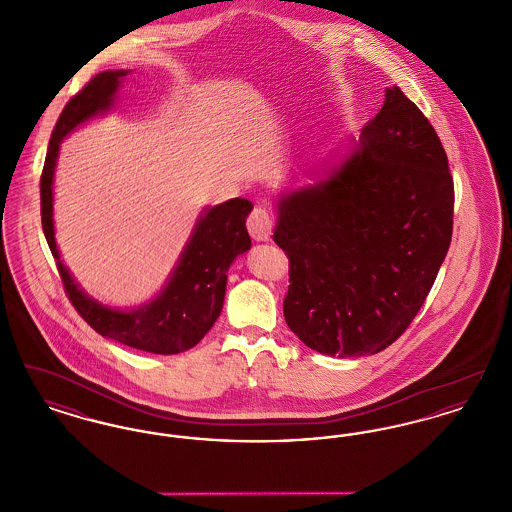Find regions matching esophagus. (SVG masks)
<instances>
[{
    "instance_id": "34e87169",
    "label": "esophagus",
    "mask_w": 512,
    "mask_h": 512,
    "mask_svg": "<svg viewBox=\"0 0 512 512\" xmlns=\"http://www.w3.org/2000/svg\"><path fill=\"white\" fill-rule=\"evenodd\" d=\"M247 230L255 242H268L272 234V219L263 207H255L247 219Z\"/></svg>"
}]
</instances>
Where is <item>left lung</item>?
I'll return each mask as SVG.
<instances>
[{
  "instance_id": "obj_1",
  "label": "left lung",
  "mask_w": 512,
  "mask_h": 512,
  "mask_svg": "<svg viewBox=\"0 0 512 512\" xmlns=\"http://www.w3.org/2000/svg\"><path fill=\"white\" fill-rule=\"evenodd\" d=\"M445 149L399 86L340 163L280 195L274 242L290 259L284 317L322 355H374L432 290L453 234Z\"/></svg>"
}]
</instances>
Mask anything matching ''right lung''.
<instances>
[{"label":"right lung","mask_w":512,"mask_h":512,"mask_svg":"<svg viewBox=\"0 0 512 512\" xmlns=\"http://www.w3.org/2000/svg\"><path fill=\"white\" fill-rule=\"evenodd\" d=\"M128 71L96 74L63 109L49 140L48 155L40 178L42 228L57 261L65 292L74 309L103 338L128 347L176 355L192 349L219 318L226 292V272L238 255L251 247L245 219L253 203L236 197L205 209L180 261L161 293L138 309H111L78 288L69 268L63 265L53 228V172L63 138L82 122L111 109L121 80Z\"/></svg>","instance_id":"right-lung-1"}]
</instances>
